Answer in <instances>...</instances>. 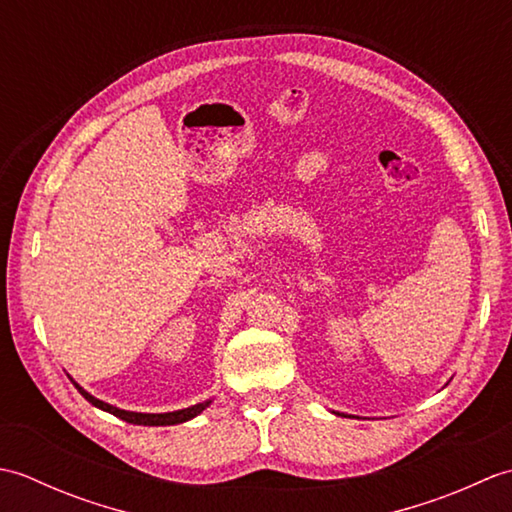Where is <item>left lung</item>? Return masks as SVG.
I'll use <instances>...</instances> for the list:
<instances>
[{"mask_svg": "<svg viewBox=\"0 0 512 512\" xmlns=\"http://www.w3.org/2000/svg\"><path fill=\"white\" fill-rule=\"evenodd\" d=\"M336 413V411H334ZM336 416H343V413H336Z\"/></svg>", "mask_w": 512, "mask_h": 512, "instance_id": "obj_1", "label": "left lung"}]
</instances>
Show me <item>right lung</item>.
<instances>
[{"mask_svg": "<svg viewBox=\"0 0 512 512\" xmlns=\"http://www.w3.org/2000/svg\"><path fill=\"white\" fill-rule=\"evenodd\" d=\"M72 380V385L79 389V394L90 402V405H94L96 409L101 411H107L112 413V416L121 418L129 424H143V427H169V424H180V422H187V420H193L195 416H200V413L211 405L213 398L204 400V402H198V405L193 407H187V409H178V411H167V413H140V411H127V409H118L114 405H110V402L105 400H99L96 396H92L90 391H85L79 383L72 376H68Z\"/></svg>", "mask_w": 512, "mask_h": 512, "instance_id": "obj_1", "label": "right lung"}]
</instances>
